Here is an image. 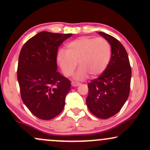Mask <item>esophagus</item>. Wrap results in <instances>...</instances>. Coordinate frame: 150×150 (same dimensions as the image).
<instances>
[{
	"label": "esophagus",
	"instance_id": "obj_1",
	"mask_svg": "<svg viewBox=\"0 0 150 150\" xmlns=\"http://www.w3.org/2000/svg\"><path fill=\"white\" fill-rule=\"evenodd\" d=\"M71 85H72L73 87H77V86H78V85H80V83H78V82L72 81V83H71Z\"/></svg>",
	"mask_w": 150,
	"mask_h": 150
}]
</instances>
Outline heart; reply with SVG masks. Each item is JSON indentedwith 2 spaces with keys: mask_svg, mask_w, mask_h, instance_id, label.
Listing matches in <instances>:
<instances>
[{
  "mask_svg": "<svg viewBox=\"0 0 150 150\" xmlns=\"http://www.w3.org/2000/svg\"><path fill=\"white\" fill-rule=\"evenodd\" d=\"M111 58V47L103 38H90L83 37L69 42L66 50H60L57 61L65 76L74 75L76 80H83L90 75L96 77L105 71Z\"/></svg>",
  "mask_w": 150,
  "mask_h": 150,
  "instance_id": "obj_1",
  "label": "heart"
}]
</instances>
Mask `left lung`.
I'll return each mask as SVG.
<instances>
[{
	"instance_id": "obj_1",
	"label": "left lung",
	"mask_w": 150,
	"mask_h": 150,
	"mask_svg": "<svg viewBox=\"0 0 150 150\" xmlns=\"http://www.w3.org/2000/svg\"><path fill=\"white\" fill-rule=\"evenodd\" d=\"M112 49L110 61L99 78L88 84L86 99L89 110L97 117L108 119L118 112L127 100L131 81V67L124 46L112 35L103 32Z\"/></svg>"
}]
</instances>
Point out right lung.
I'll return each mask as SVG.
<instances>
[{
	"label": "right lung",
	"mask_w": 150,
	"mask_h": 150,
	"mask_svg": "<svg viewBox=\"0 0 150 150\" xmlns=\"http://www.w3.org/2000/svg\"><path fill=\"white\" fill-rule=\"evenodd\" d=\"M72 34L42 31L23 46L18 58L17 78L21 98L37 117L48 120L65 107L70 81L57 71V48Z\"/></svg>",
	"instance_id": "right-lung-1"
}]
</instances>
